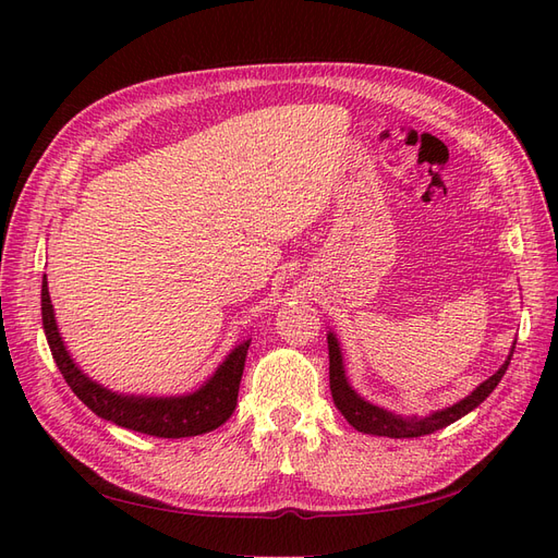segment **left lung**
<instances>
[{
  "instance_id": "1",
  "label": "left lung",
  "mask_w": 558,
  "mask_h": 558,
  "mask_svg": "<svg viewBox=\"0 0 558 558\" xmlns=\"http://www.w3.org/2000/svg\"><path fill=\"white\" fill-rule=\"evenodd\" d=\"M328 359H330V393L335 400V408L344 414V418L356 430L369 433V435H384V437H421V435H428V433H435V430L453 424V421H459L461 416L475 410L477 404H482L488 396H492V391L502 379L505 369H508V365H510V359H508L494 377H488L465 400L451 404V408H447L442 412H435L426 418H402V416L388 414V412L375 408V404L361 400L356 393L351 391V386L347 384V377H344L340 347H337V340L332 337V332L328 335Z\"/></svg>"
}]
</instances>
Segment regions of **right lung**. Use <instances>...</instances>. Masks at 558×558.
<instances>
[{
    "mask_svg": "<svg viewBox=\"0 0 558 558\" xmlns=\"http://www.w3.org/2000/svg\"><path fill=\"white\" fill-rule=\"evenodd\" d=\"M41 318L50 353L58 363L64 381L70 384L76 398L116 426L156 437H191L218 428L230 418L238 408L240 381L244 373V361L248 340L234 349L216 375L199 388V391L181 398H130L118 396L109 388L95 384L72 363L56 326L53 305H50L48 283H41Z\"/></svg>",
    "mask_w": 558,
    "mask_h": 558,
    "instance_id": "obj_1",
    "label": "right lung"
}]
</instances>
